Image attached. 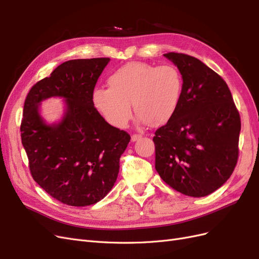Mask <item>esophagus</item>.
Segmentation results:
<instances>
[{
	"mask_svg": "<svg viewBox=\"0 0 259 259\" xmlns=\"http://www.w3.org/2000/svg\"><path fill=\"white\" fill-rule=\"evenodd\" d=\"M140 138H142V135H139V134L132 135V142H137V140H139Z\"/></svg>",
	"mask_w": 259,
	"mask_h": 259,
	"instance_id": "34e87169",
	"label": "esophagus"
}]
</instances>
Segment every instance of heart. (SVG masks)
Returning <instances> with one entry per match:
<instances>
[{"label":"heart","mask_w":259,"mask_h":259,"mask_svg":"<svg viewBox=\"0 0 259 259\" xmlns=\"http://www.w3.org/2000/svg\"><path fill=\"white\" fill-rule=\"evenodd\" d=\"M108 89H96L93 103L112 126L123 128L131 117V107L139 122L149 126L166 123L177 110L184 80L171 64L153 66L133 61L108 77Z\"/></svg>","instance_id":"heart-1"}]
</instances>
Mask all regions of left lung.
Here are the masks:
<instances>
[{"label":"left lung","instance_id":"obj_1","mask_svg":"<svg viewBox=\"0 0 259 259\" xmlns=\"http://www.w3.org/2000/svg\"><path fill=\"white\" fill-rule=\"evenodd\" d=\"M182 72L175 114L155 131V169L176 191L200 198L221 188L239 156L241 120L228 85L198 58L164 54Z\"/></svg>","mask_w":259,"mask_h":259}]
</instances>
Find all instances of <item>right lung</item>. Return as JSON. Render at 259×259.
Wrapping results in <instances>:
<instances>
[{"instance_id": "right-lung-1", "label": "right lung", "mask_w": 259, "mask_h": 259, "mask_svg": "<svg viewBox=\"0 0 259 259\" xmlns=\"http://www.w3.org/2000/svg\"><path fill=\"white\" fill-rule=\"evenodd\" d=\"M109 61L68 60L34 84L25 100L20 132L30 173L38 186L67 205L88 206L106 197L131 140L94 107V89ZM51 97H62L66 103L63 120L52 125L38 112L40 101Z\"/></svg>"}]
</instances>
